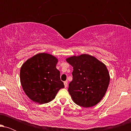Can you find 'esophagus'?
<instances>
[{"instance_id": "34e87169", "label": "esophagus", "mask_w": 131, "mask_h": 131, "mask_svg": "<svg viewBox=\"0 0 131 131\" xmlns=\"http://www.w3.org/2000/svg\"><path fill=\"white\" fill-rule=\"evenodd\" d=\"M64 87H65V88H67V87L68 86V81H64Z\"/></svg>"}]
</instances>
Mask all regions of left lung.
Here are the masks:
<instances>
[{
    "mask_svg": "<svg viewBox=\"0 0 131 131\" xmlns=\"http://www.w3.org/2000/svg\"><path fill=\"white\" fill-rule=\"evenodd\" d=\"M67 61L73 67L68 90L73 101L85 108L97 105L104 97L110 79L105 64L88 54L71 57Z\"/></svg>",
    "mask_w": 131,
    "mask_h": 131,
    "instance_id": "1",
    "label": "left lung"
}]
</instances>
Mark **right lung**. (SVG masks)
Wrapping results in <instances>:
<instances>
[{
    "mask_svg": "<svg viewBox=\"0 0 131 131\" xmlns=\"http://www.w3.org/2000/svg\"><path fill=\"white\" fill-rule=\"evenodd\" d=\"M58 60L50 54L40 53L24 63L20 70L21 84L25 94L39 104L55 99L59 90L64 88L60 73L57 69Z\"/></svg>",
    "mask_w": 131,
    "mask_h": 131,
    "instance_id": "right-lung-1",
    "label": "right lung"
}]
</instances>
